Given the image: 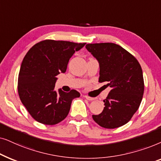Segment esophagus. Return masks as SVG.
<instances>
[{
    "label": "esophagus",
    "instance_id": "34e87169",
    "mask_svg": "<svg viewBox=\"0 0 161 161\" xmlns=\"http://www.w3.org/2000/svg\"><path fill=\"white\" fill-rule=\"evenodd\" d=\"M85 98H86L87 100H88V101L95 100V98H93V97H90V96H85Z\"/></svg>",
    "mask_w": 161,
    "mask_h": 161
}]
</instances>
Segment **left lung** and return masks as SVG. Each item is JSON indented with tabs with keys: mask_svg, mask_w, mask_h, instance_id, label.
Segmentation results:
<instances>
[{
	"mask_svg": "<svg viewBox=\"0 0 161 161\" xmlns=\"http://www.w3.org/2000/svg\"><path fill=\"white\" fill-rule=\"evenodd\" d=\"M99 63V82L111 87L100 114L93 119L101 127L114 129L124 125L138 110L144 91L143 71L137 59L112 42L87 44Z\"/></svg>",
	"mask_w": 161,
	"mask_h": 161,
	"instance_id": "1",
	"label": "left lung"
}]
</instances>
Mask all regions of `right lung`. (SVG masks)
Here are the masks:
<instances>
[{"label": "right lung", "instance_id": "right-lung-1", "mask_svg": "<svg viewBox=\"0 0 161 161\" xmlns=\"http://www.w3.org/2000/svg\"><path fill=\"white\" fill-rule=\"evenodd\" d=\"M86 43L45 40L36 43L23 59L18 91L21 102L34 120L54 125L67 117L72 100L79 97L75 90L54 91L57 75L65 73L75 51Z\"/></svg>", "mask_w": 161, "mask_h": 161}]
</instances>
